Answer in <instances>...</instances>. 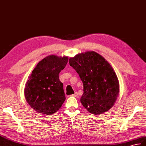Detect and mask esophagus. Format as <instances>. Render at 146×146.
Listing matches in <instances>:
<instances>
[{
    "instance_id": "obj_1",
    "label": "esophagus",
    "mask_w": 146,
    "mask_h": 146,
    "mask_svg": "<svg viewBox=\"0 0 146 146\" xmlns=\"http://www.w3.org/2000/svg\"><path fill=\"white\" fill-rule=\"evenodd\" d=\"M71 96H74V97H78V93L76 92H75L73 94H72V95H71Z\"/></svg>"
}]
</instances>
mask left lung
<instances>
[{
  "instance_id": "obj_1",
  "label": "left lung",
  "mask_w": 146,
  "mask_h": 146,
  "mask_svg": "<svg viewBox=\"0 0 146 146\" xmlns=\"http://www.w3.org/2000/svg\"><path fill=\"white\" fill-rule=\"evenodd\" d=\"M69 63L83 84V106L93 114H102L113 107L119 95V83L110 64L93 51L70 58Z\"/></svg>"
}]
</instances>
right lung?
I'll return each mask as SVG.
<instances>
[{"instance_id": "obj_1", "label": "right lung", "mask_w": 146, "mask_h": 146, "mask_svg": "<svg viewBox=\"0 0 146 146\" xmlns=\"http://www.w3.org/2000/svg\"><path fill=\"white\" fill-rule=\"evenodd\" d=\"M67 56L49 55L36 65L25 84L27 102L39 113L47 115L56 113L65 101L63 84L60 72L68 63Z\"/></svg>"}]
</instances>
